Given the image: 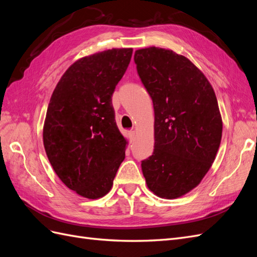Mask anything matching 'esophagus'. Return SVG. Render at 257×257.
Here are the masks:
<instances>
[{
  "label": "esophagus",
  "mask_w": 257,
  "mask_h": 257,
  "mask_svg": "<svg viewBox=\"0 0 257 257\" xmlns=\"http://www.w3.org/2000/svg\"><path fill=\"white\" fill-rule=\"evenodd\" d=\"M128 138H130V142H134L135 138H136V132L135 131H130L128 132Z\"/></svg>",
  "instance_id": "1"
}]
</instances>
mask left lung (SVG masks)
<instances>
[{"mask_svg":"<svg viewBox=\"0 0 257 257\" xmlns=\"http://www.w3.org/2000/svg\"><path fill=\"white\" fill-rule=\"evenodd\" d=\"M134 61L154 108V150L142 162L148 188L174 199L200 183L221 144L223 123L206 76L173 50L149 47Z\"/></svg>","mask_w":257,"mask_h":257,"instance_id":"8db88e82","label":"left lung"}]
</instances>
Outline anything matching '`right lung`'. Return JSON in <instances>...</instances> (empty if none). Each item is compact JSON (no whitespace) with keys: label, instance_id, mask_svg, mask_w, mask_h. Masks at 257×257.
Returning <instances> with one entry per match:
<instances>
[{"label":"right lung","instance_id":"1","mask_svg":"<svg viewBox=\"0 0 257 257\" xmlns=\"http://www.w3.org/2000/svg\"><path fill=\"white\" fill-rule=\"evenodd\" d=\"M133 49H109L76 61L54 89L43 139L54 172L68 189L96 199L110 191L125 158L126 139L111 97Z\"/></svg>","mask_w":257,"mask_h":257}]
</instances>
